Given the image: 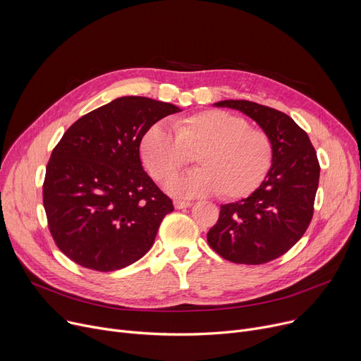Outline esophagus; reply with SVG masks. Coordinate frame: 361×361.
I'll return each instance as SVG.
<instances>
[{"mask_svg": "<svg viewBox=\"0 0 361 361\" xmlns=\"http://www.w3.org/2000/svg\"><path fill=\"white\" fill-rule=\"evenodd\" d=\"M174 206L176 209H185V207L193 206L192 202H184V200H174Z\"/></svg>", "mask_w": 361, "mask_h": 361, "instance_id": "esophagus-1", "label": "esophagus"}]
</instances>
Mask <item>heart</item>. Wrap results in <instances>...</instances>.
<instances>
[{
    "mask_svg": "<svg viewBox=\"0 0 361 361\" xmlns=\"http://www.w3.org/2000/svg\"><path fill=\"white\" fill-rule=\"evenodd\" d=\"M173 133L154 124L140 140V157L149 174L168 183L195 157L200 168L168 184L183 197L218 193L222 199L250 195L268 176L274 146L264 130L250 127L235 114L206 109L173 123Z\"/></svg>",
    "mask_w": 361,
    "mask_h": 361,
    "instance_id": "1",
    "label": "heart"
}]
</instances>
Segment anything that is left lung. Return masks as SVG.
<instances>
[{
	"instance_id": "8db88e82",
	"label": "left lung",
	"mask_w": 361,
	"mask_h": 361,
	"mask_svg": "<svg viewBox=\"0 0 361 361\" xmlns=\"http://www.w3.org/2000/svg\"><path fill=\"white\" fill-rule=\"evenodd\" d=\"M215 106L241 111L269 135L274 159L268 176L245 199L221 206L207 243L224 259L262 264L283 253L306 233L313 216L320 166L316 150L297 123L278 109L250 101Z\"/></svg>"
}]
</instances>
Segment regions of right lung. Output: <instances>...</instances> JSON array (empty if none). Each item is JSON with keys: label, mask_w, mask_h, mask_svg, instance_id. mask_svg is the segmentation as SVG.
<instances>
[{"label": "right lung", "mask_w": 361, "mask_h": 361, "mask_svg": "<svg viewBox=\"0 0 361 361\" xmlns=\"http://www.w3.org/2000/svg\"><path fill=\"white\" fill-rule=\"evenodd\" d=\"M181 109L123 97L75 121L52 150L44 207L59 249L83 268L111 272L143 257L173 200L145 173L140 140Z\"/></svg>", "instance_id": "obj_1"}]
</instances>
